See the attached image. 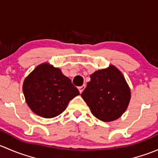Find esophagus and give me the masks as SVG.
Segmentation results:
<instances>
[{"label": "esophagus", "mask_w": 158, "mask_h": 158, "mask_svg": "<svg viewBox=\"0 0 158 158\" xmlns=\"http://www.w3.org/2000/svg\"><path fill=\"white\" fill-rule=\"evenodd\" d=\"M85 85H82V86H79L78 89H79V92H80V93H82V92H83L84 89H85Z\"/></svg>", "instance_id": "1"}]
</instances>
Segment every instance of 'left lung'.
<instances>
[{
	"mask_svg": "<svg viewBox=\"0 0 158 158\" xmlns=\"http://www.w3.org/2000/svg\"><path fill=\"white\" fill-rule=\"evenodd\" d=\"M81 94L95 117L102 122L116 120L124 114L131 99V89L122 72L114 65L90 75Z\"/></svg>",
	"mask_w": 158,
	"mask_h": 158,
	"instance_id": "8db88e82",
	"label": "left lung"
}]
</instances>
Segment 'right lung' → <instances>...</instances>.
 <instances>
[{"mask_svg": "<svg viewBox=\"0 0 158 158\" xmlns=\"http://www.w3.org/2000/svg\"><path fill=\"white\" fill-rule=\"evenodd\" d=\"M25 101L33 112L45 118L61 114L70 100L79 95L61 69L49 63L38 65L23 83Z\"/></svg>", "mask_w": 158, "mask_h": 158, "instance_id": "obj_1", "label": "right lung"}]
</instances>
